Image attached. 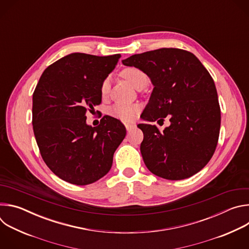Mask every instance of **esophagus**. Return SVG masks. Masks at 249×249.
<instances>
[{"label": "esophagus", "mask_w": 249, "mask_h": 249, "mask_svg": "<svg viewBox=\"0 0 249 249\" xmlns=\"http://www.w3.org/2000/svg\"><path fill=\"white\" fill-rule=\"evenodd\" d=\"M135 124H131V123H127V124H125V127H126V130L129 132V131H131L132 129H134L135 128Z\"/></svg>", "instance_id": "34e87169"}]
</instances>
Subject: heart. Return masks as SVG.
<instances>
[{"instance_id": "obj_1", "label": "heart", "mask_w": 249, "mask_h": 249, "mask_svg": "<svg viewBox=\"0 0 249 249\" xmlns=\"http://www.w3.org/2000/svg\"><path fill=\"white\" fill-rule=\"evenodd\" d=\"M121 76L136 89L149 84L148 75L139 68L136 67H128L121 71ZM110 89V79L105 78L100 86V93L102 96L107 95ZM140 107L138 104H130V103H116L114 104L111 109L110 114L125 122L133 121L138 115Z\"/></svg>"}]
</instances>
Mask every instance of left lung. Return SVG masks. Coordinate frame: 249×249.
<instances>
[{
	"label": "left lung",
	"instance_id": "obj_1",
	"mask_svg": "<svg viewBox=\"0 0 249 249\" xmlns=\"http://www.w3.org/2000/svg\"><path fill=\"white\" fill-rule=\"evenodd\" d=\"M148 75L154 89L139 124L144 140L141 154L148 169L168 180H181L199 172L215 153L221 127V108L214 80L189 51L160 48L122 61ZM158 121V122H159Z\"/></svg>",
	"mask_w": 249,
	"mask_h": 249
}]
</instances>
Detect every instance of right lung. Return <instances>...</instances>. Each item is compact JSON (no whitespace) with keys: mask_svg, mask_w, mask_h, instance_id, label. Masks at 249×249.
<instances>
[{"mask_svg":"<svg viewBox=\"0 0 249 249\" xmlns=\"http://www.w3.org/2000/svg\"><path fill=\"white\" fill-rule=\"evenodd\" d=\"M120 54H69L45 69L32 96V126L41 157L51 171L75 185L107 173L126 136L120 120L105 115L96 127L87 112L101 103L100 86Z\"/></svg>","mask_w":249,"mask_h":249,"instance_id":"add662e5","label":"right lung"}]
</instances>
